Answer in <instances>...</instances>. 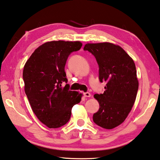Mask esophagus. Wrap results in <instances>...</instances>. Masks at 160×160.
<instances>
[{"instance_id": "esophagus-1", "label": "esophagus", "mask_w": 160, "mask_h": 160, "mask_svg": "<svg viewBox=\"0 0 160 160\" xmlns=\"http://www.w3.org/2000/svg\"><path fill=\"white\" fill-rule=\"evenodd\" d=\"M83 94H84V97H91V93L89 92H85V93H84Z\"/></svg>"}]
</instances>
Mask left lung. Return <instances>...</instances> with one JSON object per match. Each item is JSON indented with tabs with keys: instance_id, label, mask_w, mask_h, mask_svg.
<instances>
[{
	"instance_id": "obj_1",
	"label": "left lung",
	"mask_w": 160,
	"mask_h": 160,
	"mask_svg": "<svg viewBox=\"0 0 160 160\" xmlns=\"http://www.w3.org/2000/svg\"><path fill=\"white\" fill-rule=\"evenodd\" d=\"M84 50L94 55L99 80L107 82L104 93L93 96L100 105L93 115V122L105 129H113L126 120L136 100L139 81L135 64L121 46L112 43H87Z\"/></svg>"
}]
</instances>
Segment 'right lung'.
<instances>
[{"instance_id":"add662e5","label":"right lung","mask_w":160,"mask_h":160,"mask_svg":"<svg viewBox=\"0 0 160 160\" xmlns=\"http://www.w3.org/2000/svg\"><path fill=\"white\" fill-rule=\"evenodd\" d=\"M79 41H52L39 46L24 65V89L33 112L49 128H58L69 121L71 109L82 93L68 90L64 67L71 52L81 48Z\"/></svg>"}]
</instances>
